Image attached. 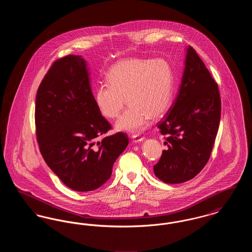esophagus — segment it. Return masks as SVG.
<instances>
[{"mask_svg": "<svg viewBox=\"0 0 252 252\" xmlns=\"http://www.w3.org/2000/svg\"><path fill=\"white\" fill-rule=\"evenodd\" d=\"M144 141V137H141V136H133L132 137V142L134 144H138V143H141Z\"/></svg>", "mask_w": 252, "mask_h": 252, "instance_id": "34e87169", "label": "esophagus"}]
</instances>
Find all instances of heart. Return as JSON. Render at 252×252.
<instances>
[{
    "label": "heart",
    "instance_id": "b5f03b06",
    "mask_svg": "<svg viewBox=\"0 0 252 252\" xmlns=\"http://www.w3.org/2000/svg\"><path fill=\"white\" fill-rule=\"evenodd\" d=\"M109 84L99 85L94 92L96 107L109 119L119 116L118 131L138 134L153 118L167 109L173 94V70L164 59H128L113 65L107 74Z\"/></svg>",
    "mask_w": 252,
    "mask_h": 252
}]
</instances>
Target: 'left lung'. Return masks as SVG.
Segmentation results:
<instances>
[{
  "mask_svg": "<svg viewBox=\"0 0 252 252\" xmlns=\"http://www.w3.org/2000/svg\"><path fill=\"white\" fill-rule=\"evenodd\" d=\"M178 94L158 128L167 149L154 165L161 181L175 184L192 180L208 162L221 116L218 87L194 49L186 47Z\"/></svg>",
  "mask_w": 252,
  "mask_h": 252,
  "instance_id": "1",
  "label": "left lung"
}]
</instances>
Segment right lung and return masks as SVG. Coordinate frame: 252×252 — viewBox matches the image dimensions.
I'll return each instance as SVG.
<instances>
[{"label":"right lung","mask_w":252,"mask_h":252,"mask_svg":"<svg viewBox=\"0 0 252 252\" xmlns=\"http://www.w3.org/2000/svg\"><path fill=\"white\" fill-rule=\"evenodd\" d=\"M90 68L81 56L57 60L36 97V138L50 169L70 189L90 192L110 178L126 148V134L116 133L97 142L111 128L96 107Z\"/></svg>","instance_id":"right-lung-1"}]
</instances>
